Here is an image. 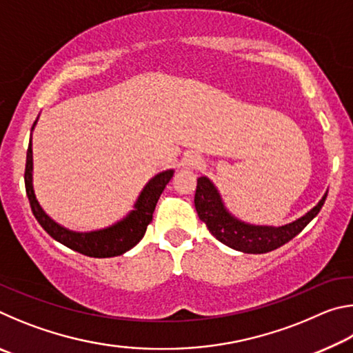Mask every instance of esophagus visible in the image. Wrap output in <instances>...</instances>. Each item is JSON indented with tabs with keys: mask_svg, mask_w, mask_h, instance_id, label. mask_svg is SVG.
Wrapping results in <instances>:
<instances>
[{
	"mask_svg": "<svg viewBox=\"0 0 353 353\" xmlns=\"http://www.w3.org/2000/svg\"><path fill=\"white\" fill-rule=\"evenodd\" d=\"M201 157L196 152H187L181 160V166L185 170H193L196 166H199Z\"/></svg>",
	"mask_w": 353,
	"mask_h": 353,
	"instance_id": "esophagus-1",
	"label": "esophagus"
}]
</instances>
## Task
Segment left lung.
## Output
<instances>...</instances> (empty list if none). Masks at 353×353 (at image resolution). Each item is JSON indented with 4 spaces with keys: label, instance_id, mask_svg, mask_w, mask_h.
<instances>
[{
    "label": "left lung",
    "instance_id": "obj_1",
    "mask_svg": "<svg viewBox=\"0 0 353 353\" xmlns=\"http://www.w3.org/2000/svg\"><path fill=\"white\" fill-rule=\"evenodd\" d=\"M325 198L327 191L312 210L288 224L279 227L256 225L244 223L227 210L216 185L207 176H201L196 187L194 207L199 219L204 221L210 234L218 241L244 254H265L283 246L285 243L301 234L303 227L319 213Z\"/></svg>",
    "mask_w": 353,
    "mask_h": 353
}]
</instances>
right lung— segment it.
Masks as SVG:
<instances>
[{
    "instance_id": "add662e5",
    "label": "right lung",
    "mask_w": 353,
    "mask_h": 353,
    "mask_svg": "<svg viewBox=\"0 0 353 353\" xmlns=\"http://www.w3.org/2000/svg\"><path fill=\"white\" fill-rule=\"evenodd\" d=\"M39 117L35 119L31 129V139L26 152V170H25V185L26 194L31 204V210L39 224L46 230V234L54 238L63 246L76 250L87 256L94 259H109V256L123 255L140 243L145 235L148 224L152 221V213L157 205V201L165 190L166 183L171 181L174 170H165L152 179H149L145 187L140 191L139 198L134 202V210H130L126 216L121 218L112 225L104 229L77 232L68 227L59 224L48 214L35 196L34 190V155H32V130L37 126Z\"/></svg>"
}]
</instances>
